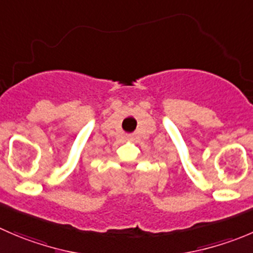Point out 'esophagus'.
I'll return each instance as SVG.
<instances>
[{
  "instance_id": "esophagus-1",
  "label": "esophagus",
  "mask_w": 253,
  "mask_h": 253,
  "mask_svg": "<svg viewBox=\"0 0 253 253\" xmlns=\"http://www.w3.org/2000/svg\"><path fill=\"white\" fill-rule=\"evenodd\" d=\"M129 137V138H132V136H128Z\"/></svg>"
}]
</instances>
